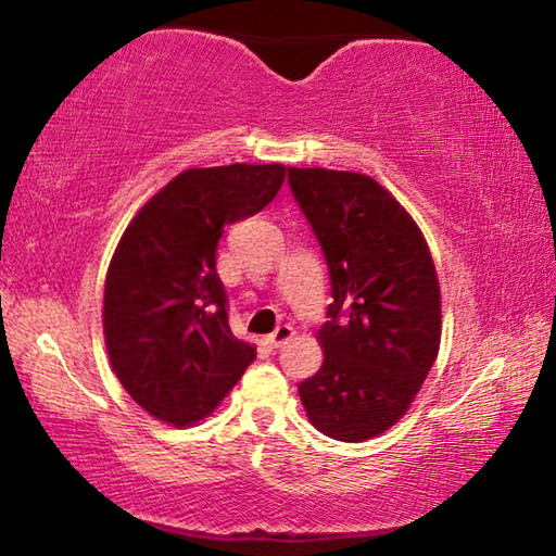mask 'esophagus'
<instances>
[{"label": "esophagus", "mask_w": 556, "mask_h": 556, "mask_svg": "<svg viewBox=\"0 0 556 556\" xmlns=\"http://www.w3.org/2000/svg\"><path fill=\"white\" fill-rule=\"evenodd\" d=\"M291 336H294V328L287 326V324H281V326H277L275 333L267 336V343L271 348H281L287 341H291Z\"/></svg>", "instance_id": "34e87169"}]
</instances>
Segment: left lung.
Masks as SVG:
<instances>
[{"label":"left lung","instance_id":"obj_1","mask_svg":"<svg viewBox=\"0 0 556 556\" xmlns=\"http://www.w3.org/2000/svg\"><path fill=\"white\" fill-rule=\"evenodd\" d=\"M289 186L321 242L333 296L316 336L324 365L299 397L321 434L355 444L397 425L437 361V267L419 225L375 178L291 166Z\"/></svg>","mask_w":556,"mask_h":556}]
</instances>
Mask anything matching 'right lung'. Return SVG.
Segmentation results:
<instances>
[{
    "mask_svg": "<svg viewBox=\"0 0 556 556\" xmlns=\"http://www.w3.org/2000/svg\"><path fill=\"white\" fill-rule=\"evenodd\" d=\"M285 176L281 164L186 168L122 232L102 331L122 388L154 419L208 417L255 361V345L230 331L215 250L225 225L265 208Z\"/></svg>",
    "mask_w": 556,
    "mask_h": 556,
    "instance_id": "obj_1",
    "label": "right lung"
}]
</instances>
